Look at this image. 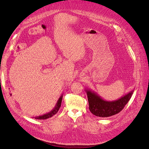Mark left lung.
Wrapping results in <instances>:
<instances>
[{"label":"left lung","instance_id":"left-lung-1","mask_svg":"<svg viewBox=\"0 0 149 149\" xmlns=\"http://www.w3.org/2000/svg\"><path fill=\"white\" fill-rule=\"evenodd\" d=\"M88 96L89 109L92 114L101 118L112 116L119 113L130 100L134 90L120 98L112 101H107L91 89H85Z\"/></svg>","mask_w":149,"mask_h":149}]
</instances>
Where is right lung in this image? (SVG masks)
Listing matches in <instances>:
<instances>
[{
    "mask_svg": "<svg viewBox=\"0 0 149 149\" xmlns=\"http://www.w3.org/2000/svg\"><path fill=\"white\" fill-rule=\"evenodd\" d=\"M62 99H63V94H61V96L59 97V99H58V101H57V102L56 104V106H55V107H54L53 109L50 112H48V113L45 114H43L42 116L35 117V119H40V120L47 119H48L49 118H52L53 116L56 114L57 112H58V110L60 109V107H61Z\"/></svg>",
    "mask_w": 149,
    "mask_h": 149,
    "instance_id": "add662e5",
    "label": "right lung"
}]
</instances>
